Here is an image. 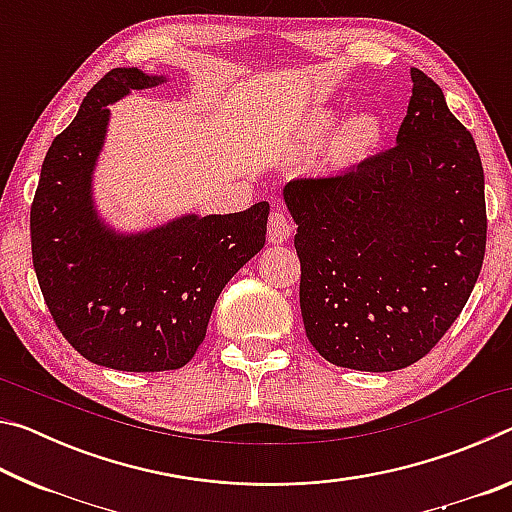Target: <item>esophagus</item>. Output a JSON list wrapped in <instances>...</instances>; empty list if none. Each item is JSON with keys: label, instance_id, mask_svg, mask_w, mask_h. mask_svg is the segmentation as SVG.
<instances>
[{"label": "esophagus", "instance_id": "34e87169", "mask_svg": "<svg viewBox=\"0 0 512 512\" xmlns=\"http://www.w3.org/2000/svg\"><path fill=\"white\" fill-rule=\"evenodd\" d=\"M266 230H268V241H271V244H284V241L291 237L289 216L280 210H273L271 216H268Z\"/></svg>", "mask_w": 512, "mask_h": 512}]
</instances>
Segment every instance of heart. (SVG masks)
Wrapping results in <instances>:
<instances>
[{
    "instance_id": "b5f03b06",
    "label": "heart",
    "mask_w": 512,
    "mask_h": 512,
    "mask_svg": "<svg viewBox=\"0 0 512 512\" xmlns=\"http://www.w3.org/2000/svg\"><path fill=\"white\" fill-rule=\"evenodd\" d=\"M336 124L334 110H318L314 117L307 121V142L311 146L323 144ZM379 140V121L372 115H357L341 128L336 135L334 153L339 160H357L366 155Z\"/></svg>"
}]
</instances>
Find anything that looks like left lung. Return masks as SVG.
<instances>
[{"label":"left lung","instance_id":"1","mask_svg":"<svg viewBox=\"0 0 512 512\" xmlns=\"http://www.w3.org/2000/svg\"><path fill=\"white\" fill-rule=\"evenodd\" d=\"M411 81L393 149L284 187L298 225L307 339L341 368L391 372L420 361L481 273L488 219L479 151L440 85L415 67Z\"/></svg>","mask_w":512,"mask_h":512}]
</instances>
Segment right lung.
I'll return each mask as SVG.
<instances>
[{"label":"right lung","instance_id":"add662e5","mask_svg":"<svg viewBox=\"0 0 512 512\" xmlns=\"http://www.w3.org/2000/svg\"><path fill=\"white\" fill-rule=\"evenodd\" d=\"M162 81L137 67L103 76L51 142L31 203L33 268L49 314L81 357L112 370L192 361L219 293L266 241V201L235 214H187L137 235H117L99 219L92 171L106 106Z\"/></svg>","mask_w":512,"mask_h":512}]
</instances>
